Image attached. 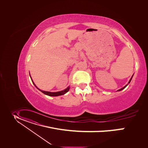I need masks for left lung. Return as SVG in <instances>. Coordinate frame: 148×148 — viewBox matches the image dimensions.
<instances>
[{
  "label": "left lung",
  "mask_w": 148,
  "mask_h": 148,
  "mask_svg": "<svg viewBox=\"0 0 148 148\" xmlns=\"http://www.w3.org/2000/svg\"><path fill=\"white\" fill-rule=\"evenodd\" d=\"M132 77H133V76H132V77H131V79H130V80H129V83H128V84H129V83H130V81H131V80H132ZM128 84H127V85H125V86H124V87H123V88H121V89H119V90H117V91H120V90H123V89H124V88H125V87H126V86H127V85H128Z\"/></svg>",
  "instance_id": "left-lung-1"
}]
</instances>
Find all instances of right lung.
<instances>
[{
	"mask_svg": "<svg viewBox=\"0 0 148 148\" xmlns=\"http://www.w3.org/2000/svg\"><path fill=\"white\" fill-rule=\"evenodd\" d=\"M30 75V74H29ZM32 83H34V85L37 88V86L35 85V84H34V82L32 81V80L31 79ZM39 90H40L43 93H44L45 95H47L48 96H61V95H64L65 93H66V92H68V90H69V86L67 87L65 89H64L63 90H62V91H60V92H47V91H44V90H42L40 89H39L38 88H37Z\"/></svg>",
	"mask_w": 148,
	"mask_h": 148,
	"instance_id": "1",
	"label": "right lung"
}]
</instances>
